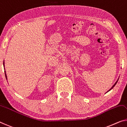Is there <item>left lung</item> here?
<instances>
[{
	"label": "left lung",
	"mask_w": 127,
	"mask_h": 127,
	"mask_svg": "<svg viewBox=\"0 0 127 127\" xmlns=\"http://www.w3.org/2000/svg\"><path fill=\"white\" fill-rule=\"evenodd\" d=\"M118 80H119V79H118V80H117V81H116V83H115V84H114V85H113V86L112 87V88H111V89H109V91H107V92H109V91H111V90H112V88H113V87H115V85H116V83H118ZM107 92H106V93H107Z\"/></svg>",
	"instance_id": "obj_1"
}]
</instances>
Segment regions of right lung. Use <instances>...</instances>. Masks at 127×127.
<instances>
[{"mask_svg": "<svg viewBox=\"0 0 127 127\" xmlns=\"http://www.w3.org/2000/svg\"><path fill=\"white\" fill-rule=\"evenodd\" d=\"M3 65H4V62H3ZM5 72V77H6V79L7 80V75H6V73H5V71H4Z\"/></svg>", "mask_w": 127, "mask_h": 127, "instance_id": "obj_1", "label": "right lung"}]
</instances>
